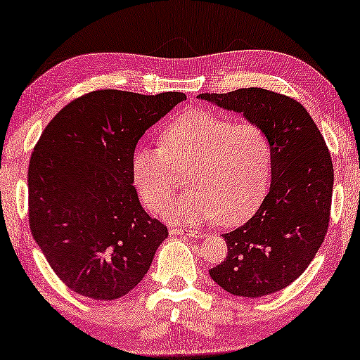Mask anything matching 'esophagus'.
Masks as SVG:
<instances>
[{"label": "esophagus", "instance_id": "obj_1", "mask_svg": "<svg viewBox=\"0 0 360 360\" xmlns=\"http://www.w3.org/2000/svg\"><path fill=\"white\" fill-rule=\"evenodd\" d=\"M170 234H180V236H190V238H199L201 233L196 231V229H191V231H188V229H181V228H169Z\"/></svg>", "mask_w": 360, "mask_h": 360}]
</instances>
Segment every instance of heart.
<instances>
[{
	"label": "heart",
	"instance_id": "obj_1",
	"mask_svg": "<svg viewBox=\"0 0 360 360\" xmlns=\"http://www.w3.org/2000/svg\"><path fill=\"white\" fill-rule=\"evenodd\" d=\"M271 145L262 127L194 111L170 122L161 146L134 153L132 176L143 202L162 210L186 176L191 193L167 210L175 221L215 219L221 226L245 220L266 193Z\"/></svg>",
	"mask_w": 360,
	"mask_h": 360
}]
</instances>
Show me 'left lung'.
<instances>
[{
	"label": "left lung",
	"instance_id": "obj_1",
	"mask_svg": "<svg viewBox=\"0 0 360 360\" xmlns=\"http://www.w3.org/2000/svg\"><path fill=\"white\" fill-rule=\"evenodd\" d=\"M199 98L244 113L268 135L269 191L250 220L223 234L228 255L209 274L233 295H271L304 273L326 238L333 191L330 151L295 98L262 87Z\"/></svg>",
	"mask_w": 360,
	"mask_h": 360
}]
</instances>
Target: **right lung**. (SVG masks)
<instances>
[{"label": "right lung", "instance_id": "1", "mask_svg": "<svg viewBox=\"0 0 360 360\" xmlns=\"http://www.w3.org/2000/svg\"><path fill=\"white\" fill-rule=\"evenodd\" d=\"M186 100L102 89L52 117L28 164V223L65 285L92 300L127 295L167 228L140 205L132 158L141 135Z\"/></svg>", "mask_w": 360, "mask_h": 360}]
</instances>
